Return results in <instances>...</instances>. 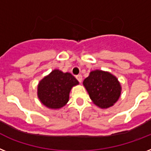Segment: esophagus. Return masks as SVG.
<instances>
[{"mask_svg":"<svg viewBox=\"0 0 151 151\" xmlns=\"http://www.w3.org/2000/svg\"><path fill=\"white\" fill-rule=\"evenodd\" d=\"M76 78H77V80H78V81L80 82V83H81V81H82V76L81 75V74H78V75L76 76Z\"/></svg>","mask_w":151,"mask_h":151,"instance_id":"esophagus-1","label":"esophagus"}]
</instances>
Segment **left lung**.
Wrapping results in <instances>:
<instances>
[{
    "mask_svg": "<svg viewBox=\"0 0 151 151\" xmlns=\"http://www.w3.org/2000/svg\"><path fill=\"white\" fill-rule=\"evenodd\" d=\"M83 85L92 102L100 108L107 109L112 107L121 97V83L114 75L108 71L92 70L84 79Z\"/></svg>",
    "mask_w": 151,
    "mask_h": 151,
    "instance_id": "1",
    "label": "left lung"
}]
</instances>
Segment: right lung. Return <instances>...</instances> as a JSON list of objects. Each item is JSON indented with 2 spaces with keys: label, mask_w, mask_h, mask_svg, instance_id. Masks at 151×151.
I'll use <instances>...</instances> for the list:
<instances>
[{
  "label": "right lung",
  "mask_w": 151,
  "mask_h": 151,
  "mask_svg": "<svg viewBox=\"0 0 151 151\" xmlns=\"http://www.w3.org/2000/svg\"><path fill=\"white\" fill-rule=\"evenodd\" d=\"M78 84L79 82L71 73L55 69L40 81L37 97L45 107L58 110L68 104L72 87Z\"/></svg>",
  "instance_id": "right-lung-1"
}]
</instances>
